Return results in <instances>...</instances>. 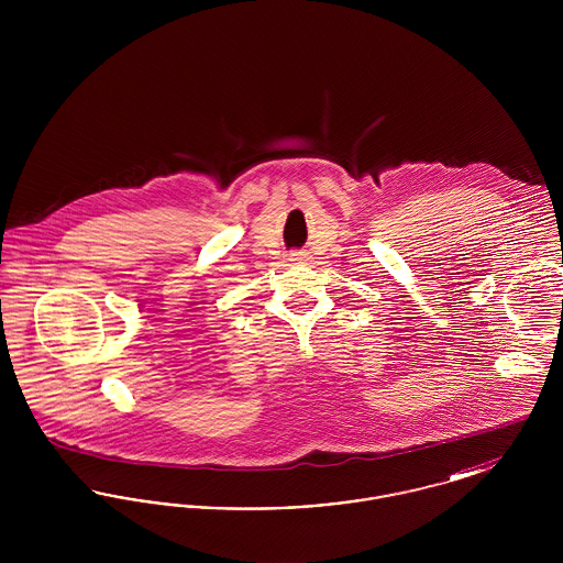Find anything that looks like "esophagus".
<instances>
[{
	"label": "esophagus",
	"instance_id": "obj_1",
	"mask_svg": "<svg viewBox=\"0 0 563 563\" xmlns=\"http://www.w3.org/2000/svg\"><path fill=\"white\" fill-rule=\"evenodd\" d=\"M291 260H294V262H301L303 257H301V253H291Z\"/></svg>",
	"mask_w": 563,
	"mask_h": 563
}]
</instances>
